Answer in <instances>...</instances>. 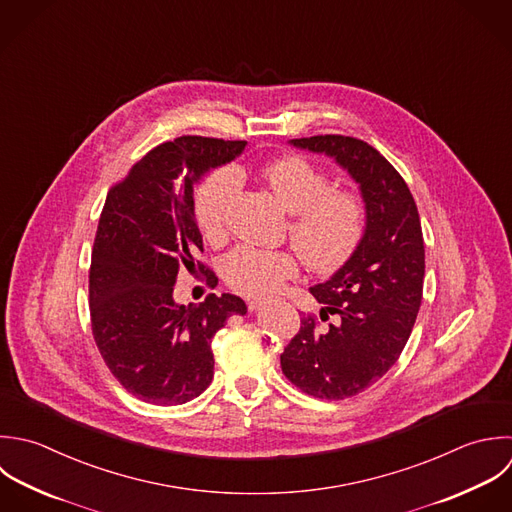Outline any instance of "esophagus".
<instances>
[{"mask_svg":"<svg viewBox=\"0 0 512 512\" xmlns=\"http://www.w3.org/2000/svg\"><path fill=\"white\" fill-rule=\"evenodd\" d=\"M247 307H249V311L253 313V311H259L261 307H263V301L261 299H253V301H249L247 303Z\"/></svg>","mask_w":512,"mask_h":512,"instance_id":"obj_1","label":"esophagus"}]
</instances>
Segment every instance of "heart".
<instances>
[{
  "mask_svg": "<svg viewBox=\"0 0 512 512\" xmlns=\"http://www.w3.org/2000/svg\"><path fill=\"white\" fill-rule=\"evenodd\" d=\"M265 181L285 211L291 213L289 235L303 261L315 271L345 263L365 233L363 199L349 189L331 187L329 175L301 155H285L263 169ZM241 185L237 167L213 171L197 189L195 215L201 231L215 237L223 229L225 207ZM289 251L241 245L223 259V275L243 295H271L297 275Z\"/></svg>",
  "mask_w": 512,
  "mask_h": 512,
  "instance_id": "obj_1",
  "label": "heart"
}]
</instances>
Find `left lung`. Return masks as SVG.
<instances>
[{"instance_id": "8db88e82", "label": "left lung", "mask_w": 512, "mask_h": 512, "mask_svg": "<svg viewBox=\"0 0 512 512\" xmlns=\"http://www.w3.org/2000/svg\"><path fill=\"white\" fill-rule=\"evenodd\" d=\"M331 157L359 185L365 233L351 257L309 291L321 319H301L281 355L285 377L307 395L347 399L377 383L403 353L423 299L425 243L415 199L397 169L369 143L345 135L289 141Z\"/></svg>"}]
</instances>
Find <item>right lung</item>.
<instances>
[{
  "label": "right lung",
  "instance_id": "1",
  "mask_svg": "<svg viewBox=\"0 0 512 512\" xmlns=\"http://www.w3.org/2000/svg\"><path fill=\"white\" fill-rule=\"evenodd\" d=\"M245 145L177 137L151 149L107 193L91 253V329L113 377L145 403L165 407L199 397L213 379L211 339L233 313H247L231 293L187 307L173 299L179 269L205 271L195 261L203 251L195 185ZM205 275L215 287V273Z\"/></svg>",
  "mask_w": 512,
  "mask_h": 512
}]
</instances>
